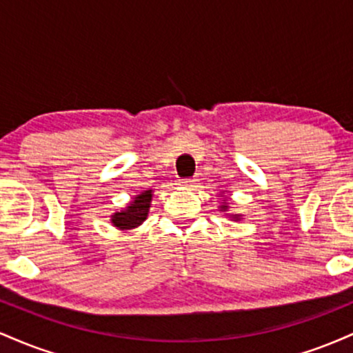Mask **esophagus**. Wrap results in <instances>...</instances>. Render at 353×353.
Instances as JSON below:
<instances>
[{"mask_svg":"<svg viewBox=\"0 0 353 353\" xmlns=\"http://www.w3.org/2000/svg\"><path fill=\"white\" fill-rule=\"evenodd\" d=\"M181 184L188 189H194V188H197V184H199V179H197V177H192V179H184Z\"/></svg>","mask_w":353,"mask_h":353,"instance_id":"obj_1","label":"esophagus"}]
</instances>
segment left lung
<instances>
[{"label": "left lung", "mask_w": 353, "mask_h": 353, "mask_svg": "<svg viewBox=\"0 0 353 353\" xmlns=\"http://www.w3.org/2000/svg\"><path fill=\"white\" fill-rule=\"evenodd\" d=\"M219 196H221V194H219ZM219 210H221V212H224L228 217H230V221H241V219H242V214H228V210H229L228 197H225V199L221 202V205H219Z\"/></svg>", "instance_id": "1"}]
</instances>
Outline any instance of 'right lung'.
<instances>
[{"label":"right lung","mask_w":353,"mask_h":353,"mask_svg":"<svg viewBox=\"0 0 353 353\" xmlns=\"http://www.w3.org/2000/svg\"><path fill=\"white\" fill-rule=\"evenodd\" d=\"M152 196V189L143 190L137 196H132V201L124 209H121L119 212L111 214V224L119 230H132L139 228L148 219Z\"/></svg>","instance_id":"1"}]
</instances>
